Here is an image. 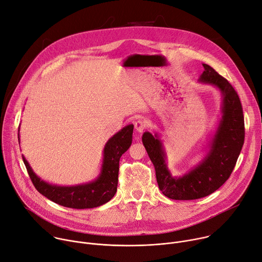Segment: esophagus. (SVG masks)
I'll return each instance as SVG.
<instances>
[{"label": "esophagus", "instance_id": "34e87169", "mask_svg": "<svg viewBox=\"0 0 262 262\" xmlns=\"http://www.w3.org/2000/svg\"><path fill=\"white\" fill-rule=\"evenodd\" d=\"M145 127H146L145 122L140 120V119L135 122V129H136L137 133H142V132H143V130L145 129Z\"/></svg>", "mask_w": 262, "mask_h": 262}]
</instances>
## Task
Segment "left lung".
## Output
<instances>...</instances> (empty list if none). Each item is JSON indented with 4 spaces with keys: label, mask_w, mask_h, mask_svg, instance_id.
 <instances>
[{
    "label": "left lung",
    "mask_w": 262,
    "mask_h": 262,
    "mask_svg": "<svg viewBox=\"0 0 262 262\" xmlns=\"http://www.w3.org/2000/svg\"><path fill=\"white\" fill-rule=\"evenodd\" d=\"M199 82L219 89L222 94V119L208 143V151L199 164L180 177L171 174L160 136L145 132L142 142L151 160L159 188L171 200L190 201L207 196L230 178L245 141L243 106L234 88L210 66L203 63Z\"/></svg>",
    "instance_id": "obj_1"
}]
</instances>
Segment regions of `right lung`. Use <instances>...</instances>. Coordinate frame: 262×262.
Wrapping results in <instances>:
<instances>
[{"mask_svg": "<svg viewBox=\"0 0 262 262\" xmlns=\"http://www.w3.org/2000/svg\"><path fill=\"white\" fill-rule=\"evenodd\" d=\"M133 130L134 125L129 124L110 138L103 148L100 173L97 179L86 184L75 186H59L50 184L35 174L24 156L23 161L34 187L40 194L47 199L60 206L73 209H90L99 207L111 201L117 191L119 161L132 144Z\"/></svg>", "mask_w": 262, "mask_h": 262, "instance_id": "right-lung-1", "label": "right lung"}]
</instances>
